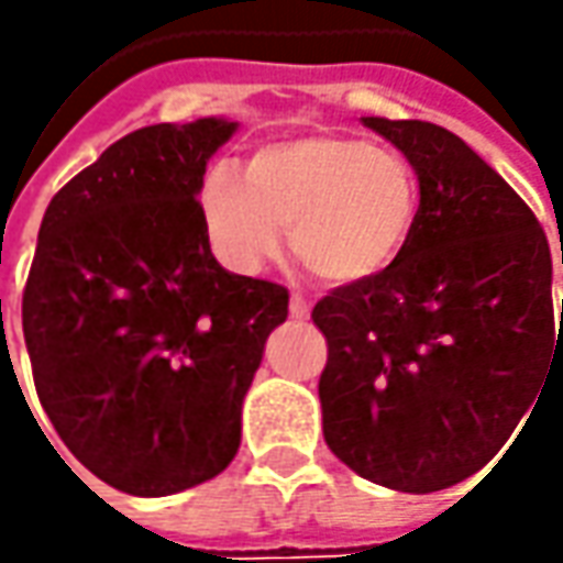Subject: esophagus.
Masks as SVG:
<instances>
[{
	"mask_svg": "<svg viewBox=\"0 0 563 563\" xmlns=\"http://www.w3.org/2000/svg\"><path fill=\"white\" fill-rule=\"evenodd\" d=\"M288 310H291L294 319H307V316H310V303H307L300 294H291V303H288Z\"/></svg>",
	"mask_w": 563,
	"mask_h": 563,
	"instance_id": "esophagus-1",
	"label": "esophagus"
}]
</instances>
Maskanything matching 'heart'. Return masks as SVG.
<instances>
[{
	"mask_svg": "<svg viewBox=\"0 0 563 563\" xmlns=\"http://www.w3.org/2000/svg\"><path fill=\"white\" fill-rule=\"evenodd\" d=\"M203 222L231 269L256 272L282 250L332 285L382 272L404 247L420 187L391 150L341 134H307L253 153L247 172L216 165L203 181Z\"/></svg>",
	"mask_w": 563,
	"mask_h": 563,
	"instance_id": "heart-1",
	"label": "heart"
}]
</instances>
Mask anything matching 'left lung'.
Listing matches in <instances>:
<instances>
[{
  "label": "left lung",
  "mask_w": 563,
  "mask_h": 563,
  "mask_svg": "<svg viewBox=\"0 0 563 563\" xmlns=\"http://www.w3.org/2000/svg\"><path fill=\"white\" fill-rule=\"evenodd\" d=\"M363 124L413 165L420 209L385 269L313 307L322 432L363 479L426 495L483 470L563 378V303L554 329L545 231L457 134Z\"/></svg>",
  "instance_id": "1"
}]
</instances>
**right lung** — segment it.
I'll return each instance as SVG.
<instances>
[{
  "instance_id": "obj_1",
  "label": "right lung",
  "mask_w": 563,
  "mask_h": 563,
  "mask_svg": "<svg viewBox=\"0 0 563 563\" xmlns=\"http://www.w3.org/2000/svg\"><path fill=\"white\" fill-rule=\"evenodd\" d=\"M234 121L150 124L46 206L21 319L58 439L102 483L159 498L219 476L288 288L209 250V156Z\"/></svg>"
}]
</instances>
